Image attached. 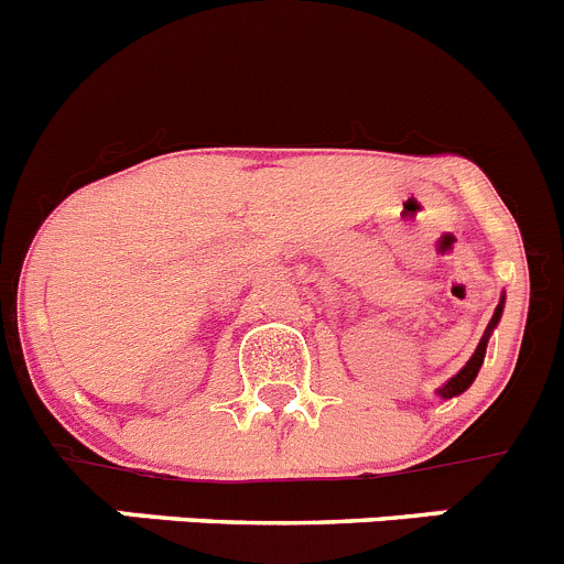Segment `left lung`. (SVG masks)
<instances>
[{"label": "left lung", "instance_id": "left-lung-1", "mask_svg": "<svg viewBox=\"0 0 564 564\" xmlns=\"http://www.w3.org/2000/svg\"><path fill=\"white\" fill-rule=\"evenodd\" d=\"M503 303H507V294H501V300H498L496 314H492V319H489L487 330H484L481 341H478V347H476V354H473L470 359H467V365L462 367V370L456 372L454 378H448V381H445L440 389H436V398H442V401H451V398H456V394L467 392V389H470V383L476 381L478 370H481V365H484V356H487V341H489V336H492V330H496L498 323H501Z\"/></svg>", "mask_w": 564, "mask_h": 564}]
</instances>
